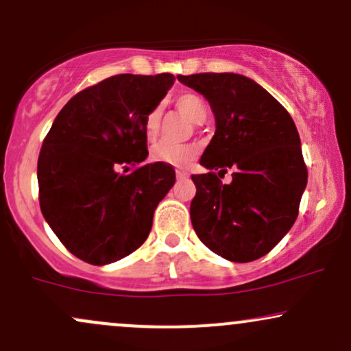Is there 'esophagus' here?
<instances>
[{"mask_svg":"<svg viewBox=\"0 0 351 351\" xmlns=\"http://www.w3.org/2000/svg\"><path fill=\"white\" fill-rule=\"evenodd\" d=\"M176 174H177V179H187L189 177V174L184 171V169H177Z\"/></svg>","mask_w":351,"mask_h":351,"instance_id":"esophagus-1","label":"esophagus"}]
</instances>
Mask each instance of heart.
<instances>
[{
    "instance_id": "obj_1",
    "label": "heart",
    "mask_w": 351,
    "mask_h": 351,
    "mask_svg": "<svg viewBox=\"0 0 351 351\" xmlns=\"http://www.w3.org/2000/svg\"><path fill=\"white\" fill-rule=\"evenodd\" d=\"M176 106L180 113H184L193 123H204L207 118L208 110L204 98L195 93H180L176 97ZM160 125V110L156 106L144 118V136L147 141H154L159 134ZM197 149L192 144H171L159 143L151 149V159L154 162L167 164L174 167H185L195 159Z\"/></svg>"
}]
</instances>
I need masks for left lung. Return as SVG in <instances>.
<instances>
[{"mask_svg": "<svg viewBox=\"0 0 351 351\" xmlns=\"http://www.w3.org/2000/svg\"><path fill=\"white\" fill-rule=\"evenodd\" d=\"M177 78L207 98L217 125L200 158L210 172L192 176L193 230L221 258L254 261L282 240L299 215L307 167L298 128L273 95L240 73ZM226 168L234 169L230 184L217 179Z\"/></svg>", "mask_w": 351, "mask_h": 351, "instance_id": "8db88e82", "label": "left lung"}]
</instances>
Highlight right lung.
<instances>
[{
	"instance_id": "right-lung-1",
	"label": "right lung",
	"mask_w": 351,
	"mask_h": 351,
	"mask_svg": "<svg viewBox=\"0 0 351 351\" xmlns=\"http://www.w3.org/2000/svg\"><path fill=\"white\" fill-rule=\"evenodd\" d=\"M174 80L172 73L105 78L70 98L44 138L40 212L62 245L88 265H110L138 250L176 182L172 166L141 164L144 118ZM119 167L134 171L119 175Z\"/></svg>"
}]
</instances>
